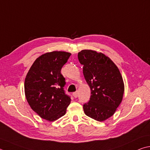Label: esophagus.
<instances>
[{
  "instance_id": "34e87169",
  "label": "esophagus",
  "mask_w": 150,
  "mask_h": 150,
  "mask_svg": "<svg viewBox=\"0 0 150 150\" xmlns=\"http://www.w3.org/2000/svg\"><path fill=\"white\" fill-rule=\"evenodd\" d=\"M73 96H74V98H77V96H78V92H73Z\"/></svg>"
}]
</instances>
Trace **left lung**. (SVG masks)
<instances>
[{
    "mask_svg": "<svg viewBox=\"0 0 150 150\" xmlns=\"http://www.w3.org/2000/svg\"><path fill=\"white\" fill-rule=\"evenodd\" d=\"M78 59L91 91L89 102L83 105L84 112L94 120L105 121L113 115L122 102L125 85L121 73L102 52L83 50L78 53Z\"/></svg>",
    "mask_w": 150,
    "mask_h": 150,
    "instance_id": "left-lung-1",
    "label": "left lung"
}]
</instances>
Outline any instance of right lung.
<instances>
[{
	"mask_svg": "<svg viewBox=\"0 0 150 150\" xmlns=\"http://www.w3.org/2000/svg\"><path fill=\"white\" fill-rule=\"evenodd\" d=\"M71 53L53 51L37 58L26 75L24 89L30 107L40 117L54 121L64 116L71 102L65 94L61 69Z\"/></svg>",
	"mask_w": 150,
	"mask_h": 150,
	"instance_id": "right-lung-1",
	"label": "right lung"
}]
</instances>
